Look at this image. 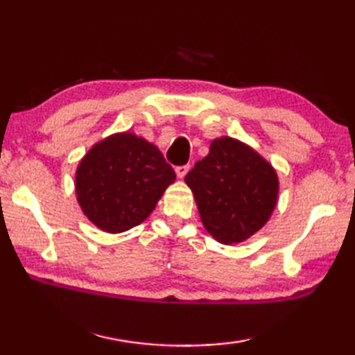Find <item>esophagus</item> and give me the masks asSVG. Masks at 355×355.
Masks as SVG:
<instances>
[{"label":"esophagus","mask_w":355,"mask_h":355,"mask_svg":"<svg viewBox=\"0 0 355 355\" xmlns=\"http://www.w3.org/2000/svg\"><path fill=\"white\" fill-rule=\"evenodd\" d=\"M188 171H189V166L188 164H183V166H177L175 167V173H177L178 178H183L186 173H188Z\"/></svg>","instance_id":"obj_1"}]
</instances>
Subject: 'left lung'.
<instances>
[{
	"label": "left lung",
	"instance_id": "1",
	"mask_svg": "<svg viewBox=\"0 0 355 355\" xmlns=\"http://www.w3.org/2000/svg\"><path fill=\"white\" fill-rule=\"evenodd\" d=\"M208 233L224 244L241 243L266 224L277 203L272 166L232 137L211 142L209 153L184 177Z\"/></svg>",
	"mask_w": 355,
	"mask_h": 355
}]
</instances>
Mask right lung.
Here are the masks:
<instances>
[{
  "label": "right lung",
  "instance_id": "1",
  "mask_svg": "<svg viewBox=\"0 0 355 355\" xmlns=\"http://www.w3.org/2000/svg\"><path fill=\"white\" fill-rule=\"evenodd\" d=\"M173 180L175 172L158 148L122 133L98 142L84 156L76 171V196L95 225L122 233L147 219Z\"/></svg>",
  "mask_w": 355,
  "mask_h": 355
}]
</instances>
